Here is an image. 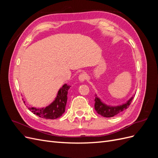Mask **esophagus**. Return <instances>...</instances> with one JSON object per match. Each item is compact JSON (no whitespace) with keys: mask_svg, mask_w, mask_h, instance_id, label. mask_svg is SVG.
<instances>
[{"mask_svg":"<svg viewBox=\"0 0 158 158\" xmlns=\"http://www.w3.org/2000/svg\"><path fill=\"white\" fill-rule=\"evenodd\" d=\"M86 78H87V76L84 73L80 74L79 75V76H78V79H79V80L80 81V82H84V81H85V80H86Z\"/></svg>","mask_w":158,"mask_h":158,"instance_id":"1","label":"esophagus"}]
</instances>
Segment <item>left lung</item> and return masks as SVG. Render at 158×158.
<instances>
[{
    "instance_id": "obj_1",
    "label": "left lung",
    "mask_w": 158,
    "mask_h": 158,
    "mask_svg": "<svg viewBox=\"0 0 158 158\" xmlns=\"http://www.w3.org/2000/svg\"><path fill=\"white\" fill-rule=\"evenodd\" d=\"M135 95H134L130 99L128 100L127 103L121 105V106H110L103 103L101 99L98 98L97 95H95L94 107L97 113L99 114H101L102 116L104 117H113L123 111L124 110L127 109L131 105Z\"/></svg>"
}]
</instances>
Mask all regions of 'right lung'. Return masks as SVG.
Segmentation results:
<instances>
[{
	"label": "right lung",
	"mask_w": 158,
	"mask_h": 158,
	"mask_svg": "<svg viewBox=\"0 0 158 158\" xmlns=\"http://www.w3.org/2000/svg\"><path fill=\"white\" fill-rule=\"evenodd\" d=\"M70 87V85L64 84L59 90L55 99L46 107L41 109L29 107L28 109L33 114L44 118L55 119L60 117L65 111L68 91Z\"/></svg>",
	"instance_id": "1"
}]
</instances>
